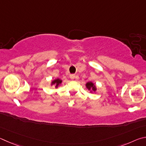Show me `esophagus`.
Returning <instances> with one entry per match:
<instances>
[{"mask_svg":"<svg viewBox=\"0 0 146 146\" xmlns=\"http://www.w3.org/2000/svg\"><path fill=\"white\" fill-rule=\"evenodd\" d=\"M70 78L72 79V80H74V79L76 78V75L75 74H70Z\"/></svg>","mask_w":146,"mask_h":146,"instance_id":"obj_1","label":"esophagus"}]
</instances>
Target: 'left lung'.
Listing matches in <instances>:
<instances>
[{
    "mask_svg": "<svg viewBox=\"0 0 146 146\" xmlns=\"http://www.w3.org/2000/svg\"><path fill=\"white\" fill-rule=\"evenodd\" d=\"M86 87L87 88L88 90H90V92H96L97 90L96 85L94 83H93L92 82H91V81L86 83Z\"/></svg>",
    "mask_w": 146,
    "mask_h": 146,
    "instance_id": "left-lung-1",
    "label": "left lung"
}]
</instances>
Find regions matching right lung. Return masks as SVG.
<instances>
[{
    "label": "right lung",
    "instance_id": "right-lung-1",
    "mask_svg": "<svg viewBox=\"0 0 146 146\" xmlns=\"http://www.w3.org/2000/svg\"><path fill=\"white\" fill-rule=\"evenodd\" d=\"M62 83V80H61L60 79H56V80L52 81V82H51V85H55V87L56 88H58V86L60 85V84Z\"/></svg>",
    "mask_w": 146,
    "mask_h": 146
}]
</instances>
